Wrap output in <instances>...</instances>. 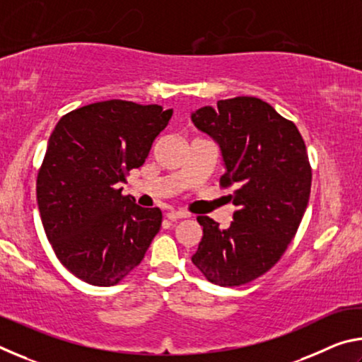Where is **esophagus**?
<instances>
[{
	"label": "esophagus",
	"instance_id": "34e87169",
	"mask_svg": "<svg viewBox=\"0 0 362 362\" xmlns=\"http://www.w3.org/2000/svg\"><path fill=\"white\" fill-rule=\"evenodd\" d=\"M187 217H188V214L183 212V211H170V212L168 214V218L170 220V222H175V220L187 218Z\"/></svg>",
	"mask_w": 362,
	"mask_h": 362
}]
</instances>
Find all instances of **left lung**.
Listing matches in <instances>:
<instances>
[{
	"instance_id": "left-lung-1",
	"label": "left lung",
	"mask_w": 362,
	"mask_h": 362,
	"mask_svg": "<svg viewBox=\"0 0 362 362\" xmlns=\"http://www.w3.org/2000/svg\"><path fill=\"white\" fill-rule=\"evenodd\" d=\"M222 150L220 187L238 209L228 228L199 216L203 240L192 257L214 284L250 283L274 267L302 222L311 192L308 153L297 126L257 97L218 100L192 115Z\"/></svg>"
}]
</instances>
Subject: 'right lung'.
<instances>
[{
    "label": "right lung",
    "mask_w": 362,
    "mask_h": 362,
    "mask_svg": "<svg viewBox=\"0 0 362 362\" xmlns=\"http://www.w3.org/2000/svg\"><path fill=\"white\" fill-rule=\"evenodd\" d=\"M170 116L161 105L113 99L73 110L52 131L36 199L47 241L76 278L115 286L142 262L163 212L136 204L119 183L145 163Z\"/></svg>",
    "instance_id": "right-lung-1"
}]
</instances>
